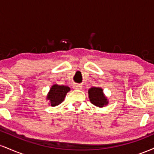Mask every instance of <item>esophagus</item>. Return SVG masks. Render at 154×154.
Returning a JSON list of instances; mask_svg holds the SVG:
<instances>
[{
  "mask_svg": "<svg viewBox=\"0 0 154 154\" xmlns=\"http://www.w3.org/2000/svg\"><path fill=\"white\" fill-rule=\"evenodd\" d=\"M82 86L79 85H77V84H75L73 85V88L74 89H76V90H81L82 89Z\"/></svg>",
  "mask_w": 154,
  "mask_h": 154,
  "instance_id": "obj_1",
  "label": "esophagus"
}]
</instances>
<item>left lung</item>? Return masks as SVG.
Masks as SVG:
<instances>
[{
  "mask_svg": "<svg viewBox=\"0 0 154 154\" xmlns=\"http://www.w3.org/2000/svg\"><path fill=\"white\" fill-rule=\"evenodd\" d=\"M88 97L92 104L97 107L103 108L109 104V100L100 87H93L88 90Z\"/></svg>",
  "mask_w": 154,
  "mask_h": 154,
  "instance_id": "8db88e82",
  "label": "left lung"
}]
</instances>
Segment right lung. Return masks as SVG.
Wrapping results in <instances>:
<instances>
[{
	"instance_id": "add662e5",
	"label": "right lung",
	"mask_w": 154,
	"mask_h": 154,
	"mask_svg": "<svg viewBox=\"0 0 154 154\" xmlns=\"http://www.w3.org/2000/svg\"><path fill=\"white\" fill-rule=\"evenodd\" d=\"M69 91L70 88L68 86L54 84L51 86L50 91L48 93L46 100H49L48 104L51 106H59L63 101L67 93Z\"/></svg>"
}]
</instances>
